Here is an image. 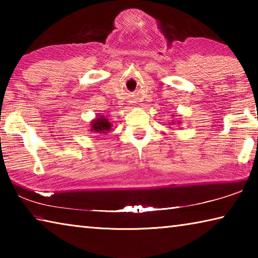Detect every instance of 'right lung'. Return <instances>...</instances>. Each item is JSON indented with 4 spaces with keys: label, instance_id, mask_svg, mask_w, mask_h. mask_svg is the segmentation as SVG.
Returning a JSON list of instances; mask_svg holds the SVG:
<instances>
[{
    "label": "right lung",
    "instance_id": "add662e5",
    "mask_svg": "<svg viewBox=\"0 0 258 258\" xmlns=\"http://www.w3.org/2000/svg\"><path fill=\"white\" fill-rule=\"evenodd\" d=\"M111 128V123L106 117L100 116L91 121V132L95 133H107Z\"/></svg>",
    "mask_w": 258,
    "mask_h": 258
}]
</instances>
